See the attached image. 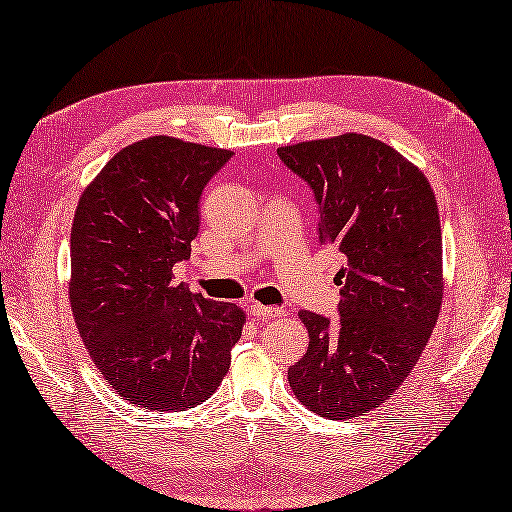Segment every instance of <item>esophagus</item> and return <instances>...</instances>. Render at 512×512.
Returning a JSON list of instances; mask_svg holds the SVG:
<instances>
[{
	"mask_svg": "<svg viewBox=\"0 0 512 512\" xmlns=\"http://www.w3.org/2000/svg\"><path fill=\"white\" fill-rule=\"evenodd\" d=\"M250 314H253V317L259 321H270L275 317H284V310L277 306H262V303H253V306H250Z\"/></svg>",
	"mask_w": 512,
	"mask_h": 512,
	"instance_id": "1",
	"label": "esophagus"
}]
</instances>
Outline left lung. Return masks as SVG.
Masks as SVG:
<instances>
[{
  "instance_id": "left-lung-1",
  "label": "left lung",
  "mask_w": 512,
  "mask_h": 512,
  "mask_svg": "<svg viewBox=\"0 0 512 512\" xmlns=\"http://www.w3.org/2000/svg\"><path fill=\"white\" fill-rule=\"evenodd\" d=\"M319 204V242L347 264L334 323L308 310L310 345L290 387L330 420L365 416L405 383L442 308V231L424 173L372 136L341 134L279 147Z\"/></svg>"
}]
</instances>
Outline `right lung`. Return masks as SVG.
Returning <instances> with one entry per match:
<instances>
[{"mask_svg":"<svg viewBox=\"0 0 512 512\" xmlns=\"http://www.w3.org/2000/svg\"><path fill=\"white\" fill-rule=\"evenodd\" d=\"M233 151L171 136L107 162L76 206L70 306L94 365L118 396L184 411L220 387L246 314L173 281L191 255L200 195Z\"/></svg>","mask_w":512,"mask_h":512,"instance_id":"right-lung-1","label":"right lung"}]
</instances>
